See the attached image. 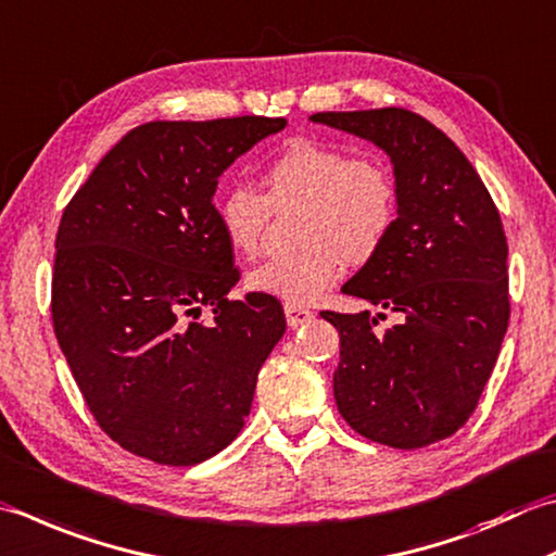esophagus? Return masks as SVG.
Segmentation results:
<instances>
[{
    "label": "esophagus",
    "mask_w": 556,
    "mask_h": 556,
    "mask_svg": "<svg viewBox=\"0 0 556 556\" xmlns=\"http://www.w3.org/2000/svg\"><path fill=\"white\" fill-rule=\"evenodd\" d=\"M285 313H287L289 328H299V325H306V323H311L315 318V313L311 308L293 306V303H285Z\"/></svg>",
    "instance_id": "esophagus-1"
}]
</instances>
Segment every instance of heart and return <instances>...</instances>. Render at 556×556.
Listing matches in <instances>:
<instances>
[{
  "instance_id": "1",
  "label": "heart",
  "mask_w": 556,
  "mask_h": 556,
  "mask_svg": "<svg viewBox=\"0 0 556 556\" xmlns=\"http://www.w3.org/2000/svg\"><path fill=\"white\" fill-rule=\"evenodd\" d=\"M265 192L233 182L216 200L228 245L253 255L263 241L271 206L301 202L296 231L303 243L289 255L269 257L248 271L245 285L293 306L330 289L344 260H371L395 226L397 188L393 170L376 154H356L315 139H293L265 170Z\"/></svg>"
}]
</instances>
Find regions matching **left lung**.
I'll list each match as a JSON object with an SVG mask.
<instances>
[{
  "label": "left lung",
  "instance_id": "obj_1",
  "mask_svg": "<svg viewBox=\"0 0 556 556\" xmlns=\"http://www.w3.org/2000/svg\"><path fill=\"white\" fill-rule=\"evenodd\" d=\"M383 149L397 188L388 241L342 287L402 320L323 311L340 332L332 388L344 421L393 448H424L470 419L508 328V245L492 194L439 127L402 108L315 113ZM383 318V313H378Z\"/></svg>",
  "mask_w": 556,
  "mask_h": 556
}]
</instances>
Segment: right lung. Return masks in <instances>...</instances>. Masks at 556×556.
Returning <instances> with one entry per match:
<instances>
[{
	"mask_svg": "<svg viewBox=\"0 0 556 556\" xmlns=\"http://www.w3.org/2000/svg\"><path fill=\"white\" fill-rule=\"evenodd\" d=\"M285 117L147 123L74 194L58 228L52 325L108 437L159 465H198L231 443L260 366L287 330L265 293L238 281L214 206L222 173ZM210 307L212 324H198Z\"/></svg>",
	"mask_w": 556,
	"mask_h": 556,
	"instance_id": "obj_1",
	"label": "right lung"
}]
</instances>
